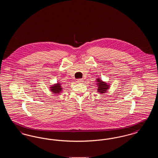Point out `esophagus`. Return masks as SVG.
<instances>
[{
	"mask_svg": "<svg viewBox=\"0 0 158 158\" xmlns=\"http://www.w3.org/2000/svg\"><path fill=\"white\" fill-rule=\"evenodd\" d=\"M77 82L78 83H82L83 82V80L82 79H77Z\"/></svg>",
	"mask_w": 158,
	"mask_h": 158,
	"instance_id": "obj_1",
	"label": "esophagus"
}]
</instances>
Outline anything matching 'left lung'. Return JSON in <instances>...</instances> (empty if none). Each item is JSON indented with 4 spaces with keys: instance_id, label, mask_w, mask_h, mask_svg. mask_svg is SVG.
Masks as SVG:
<instances>
[{
    "instance_id": "1",
    "label": "left lung",
    "mask_w": 158,
    "mask_h": 158,
    "mask_svg": "<svg viewBox=\"0 0 158 158\" xmlns=\"http://www.w3.org/2000/svg\"><path fill=\"white\" fill-rule=\"evenodd\" d=\"M96 84L97 85L98 89H97V92L100 93V94H104L106 92L108 91V89H109L110 85V84L107 83L106 82L103 81L102 80H101L99 77L96 79Z\"/></svg>"
}]
</instances>
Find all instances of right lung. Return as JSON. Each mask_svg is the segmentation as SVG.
I'll use <instances>...</instances> for the list:
<instances>
[{"instance_id": "obj_1", "label": "right lung", "mask_w": 158, "mask_h": 158, "mask_svg": "<svg viewBox=\"0 0 158 158\" xmlns=\"http://www.w3.org/2000/svg\"><path fill=\"white\" fill-rule=\"evenodd\" d=\"M50 90L51 92H52L53 94H59L61 92H63L61 83L60 82H57V83L52 85V86L50 87Z\"/></svg>"}]
</instances>
